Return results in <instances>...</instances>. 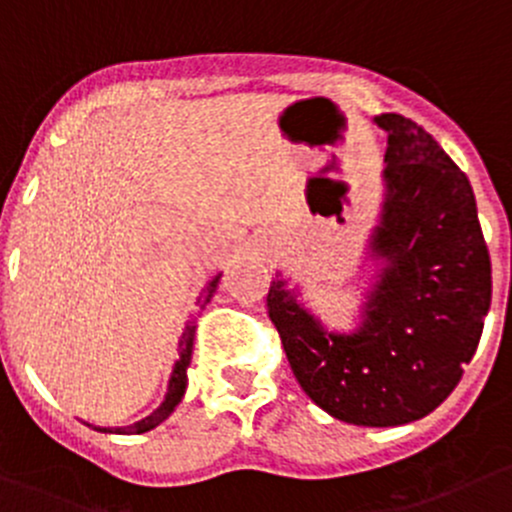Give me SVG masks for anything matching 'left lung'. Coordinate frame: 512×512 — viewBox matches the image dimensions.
<instances>
[{
	"mask_svg": "<svg viewBox=\"0 0 512 512\" xmlns=\"http://www.w3.org/2000/svg\"><path fill=\"white\" fill-rule=\"evenodd\" d=\"M384 200L366 240L374 267L356 327L329 329L277 270L267 312L304 394L354 426H404L448 399L476 354L490 309V257L466 173L431 133L399 113Z\"/></svg>",
	"mask_w": 512,
	"mask_h": 512,
	"instance_id": "left-lung-1",
	"label": "left lung"
}]
</instances>
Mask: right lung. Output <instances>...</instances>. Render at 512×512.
<instances>
[{"instance_id": "right-lung-1", "label": "right lung", "mask_w": 512, "mask_h": 512, "mask_svg": "<svg viewBox=\"0 0 512 512\" xmlns=\"http://www.w3.org/2000/svg\"><path fill=\"white\" fill-rule=\"evenodd\" d=\"M220 277H223V272H220V275H215L213 280H208V285L203 287V292H200V297H198V307L200 309H203L205 304H208L210 299H213L215 289H218ZM195 329H198V322H195V317H190L188 324H185L183 334H180L178 359H175L173 371H170L168 391H165V396H163V401H160L158 409L153 411L151 416H146V418H141V421H138V423H133V426H123V428L94 426L96 431L121 433V436H136V433H146V431H151V428H156L158 423H163L165 418H168L175 409H178V404H180V401H183V396H185V389H188V366H190V359H193ZM89 426H91V423H89Z\"/></svg>"}]
</instances>
